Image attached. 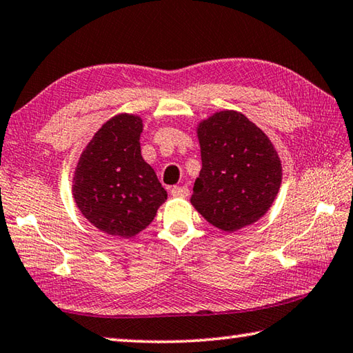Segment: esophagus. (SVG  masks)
Listing matches in <instances>:
<instances>
[{
    "mask_svg": "<svg viewBox=\"0 0 353 353\" xmlns=\"http://www.w3.org/2000/svg\"><path fill=\"white\" fill-rule=\"evenodd\" d=\"M190 194V190L187 187H172L171 196L172 197H187Z\"/></svg>",
    "mask_w": 353,
    "mask_h": 353,
    "instance_id": "1",
    "label": "esophagus"
}]
</instances>
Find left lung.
I'll list each match as a JSON object with an SVG mask.
<instances>
[{
  "instance_id": "1",
  "label": "left lung",
  "mask_w": 353,
  "mask_h": 353,
  "mask_svg": "<svg viewBox=\"0 0 353 353\" xmlns=\"http://www.w3.org/2000/svg\"><path fill=\"white\" fill-rule=\"evenodd\" d=\"M196 132L202 170L191 205L222 232L253 225L270 210L283 182V165L272 140L233 110L199 121Z\"/></svg>"
}]
</instances>
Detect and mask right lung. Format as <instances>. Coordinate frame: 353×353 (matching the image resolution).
I'll use <instances>...</instances> for the list:
<instances>
[{
	"label": "right lung",
	"instance_id": "obj_1",
	"mask_svg": "<svg viewBox=\"0 0 353 353\" xmlns=\"http://www.w3.org/2000/svg\"><path fill=\"white\" fill-rule=\"evenodd\" d=\"M143 120L120 112L94 134L81 151L72 196L95 228L130 239L154 219L168 194L140 151Z\"/></svg>",
	"mask_w": 353,
	"mask_h": 353
}]
</instances>
